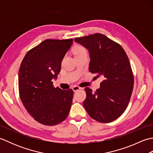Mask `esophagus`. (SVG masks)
I'll return each mask as SVG.
<instances>
[{
  "instance_id": "obj_1",
  "label": "esophagus",
  "mask_w": 153,
  "mask_h": 153,
  "mask_svg": "<svg viewBox=\"0 0 153 153\" xmlns=\"http://www.w3.org/2000/svg\"><path fill=\"white\" fill-rule=\"evenodd\" d=\"M72 89L74 91V92H76V91H79V90L81 89V87H79V86L75 85L72 87Z\"/></svg>"
}]
</instances>
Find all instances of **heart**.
<instances>
[{
	"label": "heart",
	"mask_w": 153,
	"mask_h": 153,
	"mask_svg": "<svg viewBox=\"0 0 153 153\" xmlns=\"http://www.w3.org/2000/svg\"><path fill=\"white\" fill-rule=\"evenodd\" d=\"M74 55H77L81 53H87L85 48L82 47V46H76L74 48Z\"/></svg>",
	"instance_id": "obj_1"
}]
</instances>
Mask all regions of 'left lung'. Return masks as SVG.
Listing matches in <instances>:
<instances>
[{"instance_id": "8db88e82", "label": "left lung", "mask_w": 153, "mask_h": 153, "mask_svg": "<svg viewBox=\"0 0 153 153\" xmlns=\"http://www.w3.org/2000/svg\"><path fill=\"white\" fill-rule=\"evenodd\" d=\"M74 40L89 51L90 72L104 78L95 93L85 87L84 108L96 121L113 122L125 111L134 89V77L128 55L121 45L101 33Z\"/></svg>"}]
</instances>
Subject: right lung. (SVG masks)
<instances>
[{
    "label": "right lung",
    "mask_w": 153,
    "mask_h": 153,
    "mask_svg": "<svg viewBox=\"0 0 153 153\" xmlns=\"http://www.w3.org/2000/svg\"><path fill=\"white\" fill-rule=\"evenodd\" d=\"M72 43V39L45 40L27 52L19 67V98L41 124L56 125L69 114L73 90L54 87L52 80L60 71L62 60Z\"/></svg>",
    "instance_id": "add662e5"
}]
</instances>
